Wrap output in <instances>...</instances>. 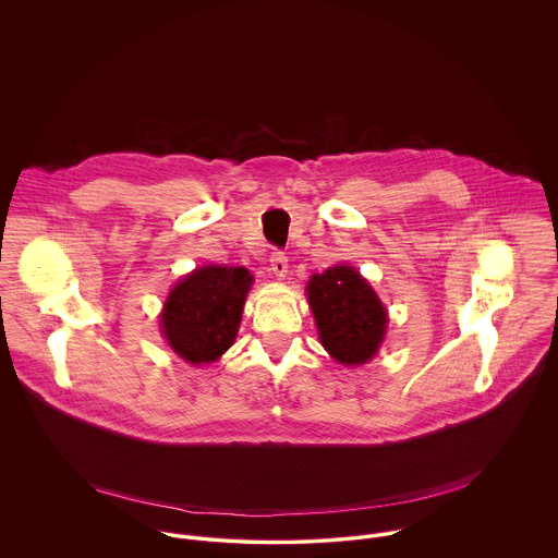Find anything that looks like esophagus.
Wrapping results in <instances>:
<instances>
[{"label": "esophagus", "mask_w": 558, "mask_h": 558, "mask_svg": "<svg viewBox=\"0 0 558 558\" xmlns=\"http://www.w3.org/2000/svg\"><path fill=\"white\" fill-rule=\"evenodd\" d=\"M270 270H272V275H277V277H286V272H288V255H286L283 251L275 248V251L270 253Z\"/></svg>", "instance_id": "34e87169"}]
</instances>
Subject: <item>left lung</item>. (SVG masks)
Returning a JSON list of instances; mask_svg holds the SVG:
<instances>
[{
	"instance_id": "obj_1",
	"label": "left lung",
	"mask_w": 558,
	"mask_h": 558,
	"mask_svg": "<svg viewBox=\"0 0 558 558\" xmlns=\"http://www.w3.org/2000/svg\"><path fill=\"white\" fill-rule=\"evenodd\" d=\"M307 301L318 324L319 341L343 365L367 363L387 328V312L369 283L350 266L314 275Z\"/></svg>"
}]
</instances>
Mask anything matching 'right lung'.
<instances>
[{
  "label": "right lung",
  "mask_w": 558,
  "mask_h": 558,
  "mask_svg": "<svg viewBox=\"0 0 558 558\" xmlns=\"http://www.w3.org/2000/svg\"><path fill=\"white\" fill-rule=\"evenodd\" d=\"M251 281L246 268L228 266H204L182 279L160 316L173 352L193 365L219 359L236 339Z\"/></svg>",
  "instance_id": "obj_1"
}]
</instances>
